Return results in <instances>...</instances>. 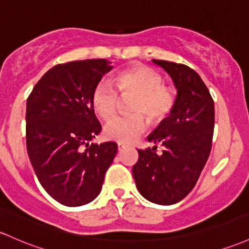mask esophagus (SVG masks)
I'll return each mask as SVG.
<instances>
[{"instance_id":"obj_1","label":"esophagus","mask_w":249,"mask_h":249,"mask_svg":"<svg viewBox=\"0 0 249 249\" xmlns=\"http://www.w3.org/2000/svg\"><path fill=\"white\" fill-rule=\"evenodd\" d=\"M124 149H126V145H125V144L118 143V151H123Z\"/></svg>"}]
</instances>
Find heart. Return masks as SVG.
<instances>
[{"instance_id":"obj_1","label":"heart","mask_w":249,"mask_h":249,"mask_svg":"<svg viewBox=\"0 0 249 249\" xmlns=\"http://www.w3.org/2000/svg\"><path fill=\"white\" fill-rule=\"evenodd\" d=\"M163 78L157 71L144 65H136L120 71L114 79L123 97L133 95L129 116L112 118L104 127L106 138L118 143H131L145 130V119L151 125H158L170 116L175 107L173 89L162 84ZM119 95L110 83L98 84L92 94V106L104 120L110 119L118 107Z\"/></svg>"}]
</instances>
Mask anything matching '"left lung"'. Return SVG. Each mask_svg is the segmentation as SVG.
Instances as JSON below:
<instances>
[{"instance_id": "1", "label": "left lung", "mask_w": 249, "mask_h": 249, "mask_svg": "<svg viewBox=\"0 0 249 249\" xmlns=\"http://www.w3.org/2000/svg\"><path fill=\"white\" fill-rule=\"evenodd\" d=\"M152 61L171 76L177 97L170 116L147 137L164 146L163 154L156 152L157 146L138 150L132 175L142 196L169 206L193 190L206 165L214 135V100L190 67L165 60Z\"/></svg>"}]
</instances>
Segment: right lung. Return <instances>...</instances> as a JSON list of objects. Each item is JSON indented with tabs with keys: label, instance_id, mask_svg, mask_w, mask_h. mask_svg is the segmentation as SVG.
<instances>
[{
	"label": "right lung",
	"instance_id": "obj_1",
	"mask_svg": "<svg viewBox=\"0 0 249 249\" xmlns=\"http://www.w3.org/2000/svg\"><path fill=\"white\" fill-rule=\"evenodd\" d=\"M112 66L105 59L52 67L27 99V151L49 195L67 207L93 201L117 154V143L91 144L102 131L92 94Z\"/></svg>",
	"mask_w": 249,
	"mask_h": 249
}]
</instances>
